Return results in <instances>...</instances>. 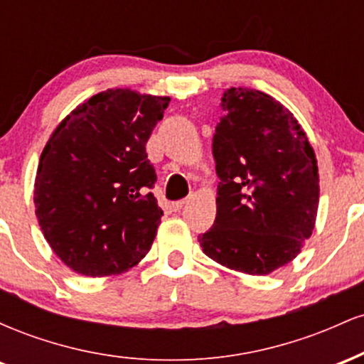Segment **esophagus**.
<instances>
[{
  "instance_id": "esophagus-1",
  "label": "esophagus",
  "mask_w": 364,
  "mask_h": 364,
  "mask_svg": "<svg viewBox=\"0 0 364 364\" xmlns=\"http://www.w3.org/2000/svg\"><path fill=\"white\" fill-rule=\"evenodd\" d=\"M185 200H178V202H173V203H171V208H173V210L174 212H178V210H181V207L183 205H185Z\"/></svg>"
}]
</instances>
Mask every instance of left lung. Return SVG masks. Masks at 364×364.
I'll return each mask as SVG.
<instances>
[{"instance_id": "8db88e82", "label": "left lung", "mask_w": 364, "mask_h": 364, "mask_svg": "<svg viewBox=\"0 0 364 364\" xmlns=\"http://www.w3.org/2000/svg\"><path fill=\"white\" fill-rule=\"evenodd\" d=\"M215 127L217 215L198 236L225 269L267 275L294 260L315 228L320 176L294 114L269 94L231 87Z\"/></svg>"}]
</instances>
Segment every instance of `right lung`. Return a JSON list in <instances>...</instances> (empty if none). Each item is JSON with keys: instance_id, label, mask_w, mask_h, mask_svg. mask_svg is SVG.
Returning a JSON list of instances; mask_svg holds the SVG:
<instances>
[{"instance_id": "1", "label": "right lung", "mask_w": 364, "mask_h": 364, "mask_svg": "<svg viewBox=\"0 0 364 364\" xmlns=\"http://www.w3.org/2000/svg\"><path fill=\"white\" fill-rule=\"evenodd\" d=\"M169 101L107 89L49 136L37 166L36 215L53 252L77 274L119 275L149 253L162 210L145 145Z\"/></svg>"}]
</instances>
